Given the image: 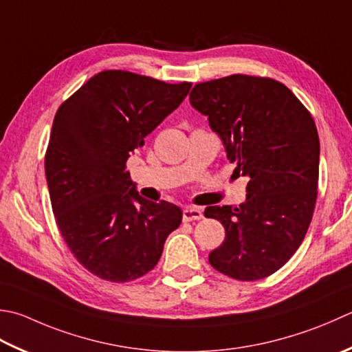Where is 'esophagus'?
<instances>
[{
	"mask_svg": "<svg viewBox=\"0 0 352 352\" xmlns=\"http://www.w3.org/2000/svg\"><path fill=\"white\" fill-rule=\"evenodd\" d=\"M203 213L197 208H186L183 210V221H197V219H201Z\"/></svg>",
	"mask_w": 352,
	"mask_h": 352,
	"instance_id": "obj_1",
	"label": "esophagus"
}]
</instances>
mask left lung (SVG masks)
Returning <instances> with one entry per match:
<instances>
[{"label": "left lung", "mask_w": 352, "mask_h": 352, "mask_svg": "<svg viewBox=\"0 0 352 352\" xmlns=\"http://www.w3.org/2000/svg\"><path fill=\"white\" fill-rule=\"evenodd\" d=\"M190 105L208 116L235 172L249 177L238 208L209 206L206 218L224 226L210 265L236 280L270 276L290 259L311 223L320 144L308 109L280 82L232 74L197 84Z\"/></svg>", "instance_id": "8db88e82"}]
</instances>
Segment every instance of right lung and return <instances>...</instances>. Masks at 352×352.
I'll return each instance as SVG.
<instances>
[{"instance_id":"right-lung-1","label":"right lung","mask_w":352,"mask_h":352,"mask_svg":"<svg viewBox=\"0 0 352 352\" xmlns=\"http://www.w3.org/2000/svg\"><path fill=\"white\" fill-rule=\"evenodd\" d=\"M190 87L105 70L54 116L45 153L52 209L68 249L94 276L117 284L144 276L180 226L182 209L140 197L125 169Z\"/></svg>"}]
</instances>
